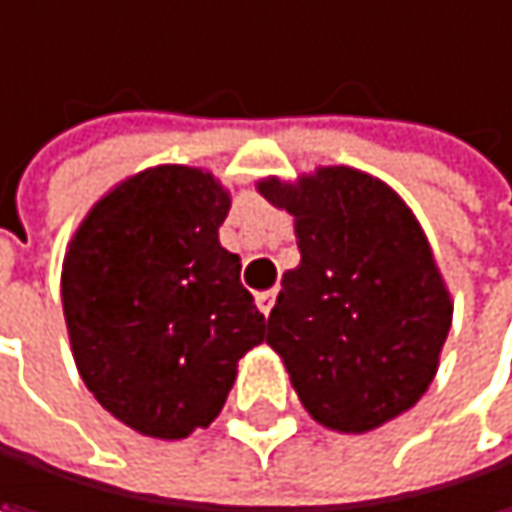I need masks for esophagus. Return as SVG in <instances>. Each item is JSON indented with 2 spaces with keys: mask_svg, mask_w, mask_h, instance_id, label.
<instances>
[{
  "mask_svg": "<svg viewBox=\"0 0 512 512\" xmlns=\"http://www.w3.org/2000/svg\"><path fill=\"white\" fill-rule=\"evenodd\" d=\"M256 304H259V310H262L265 316H271V310H274V304H277V292H262V295H256Z\"/></svg>",
  "mask_w": 512,
  "mask_h": 512,
  "instance_id": "obj_1",
  "label": "esophagus"
}]
</instances>
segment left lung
Wrapping results in <instances>:
<instances>
[{
	"instance_id": "left-lung-1",
	"label": "left lung",
	"mask_w": 512,
	"mask_h": 512,
	"mask_svg": "<svg viewBox=\"0 0 512 512\" xmlns=\"http://www.w3.org/2000/svg\"><path fill=\"white\" fill-rule=\"evenodd\" d=\"M259 190L295 217L301 265L283 274L265 340L304 408L340 432L408 411L435 376L453 310L405 202L346 166Z\"/></svg>"
}]
</instances>
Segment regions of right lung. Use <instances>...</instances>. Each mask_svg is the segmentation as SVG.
I'll use <instances>...</instances> for the list:
<instances>
[{"label":"right lung","mask_w":512,"mask_h":512,"mask_svg":"<svg viewBox=\"0 0 512 512\" xmlns=\"http://www.w3.org/2000/svg\"><path fill=\"white\" fill-rule=\"evenodd\" d=\"M223 187L190 166H157L107 193L62 265L77 370L130 429L187 438L223 408L265 316L220 247Z\"/></svg>","instance_id":"1"}]
</instances>
